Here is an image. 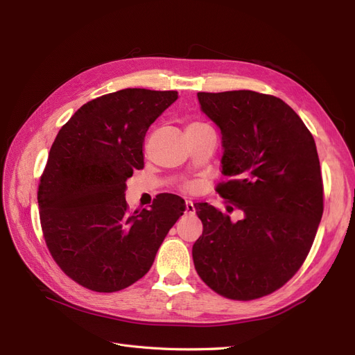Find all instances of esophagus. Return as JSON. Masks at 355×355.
<instances>
[{
  "instance_id": "esophagus-1",
  "label": "esophagus",
  "mask_w": 355,
  "mask_h": 355,
  "mask_svg": "<svg viewBox=\"0 0 355 355\" xmlns=\"http://www.w3.org/2000/svg\"><path fill=\"white\" fill-rule=\"evenodd\" d=\"M187 213H189V214H194L196 213L194 202H192L191 200H187Z\"/></svg>"
}]
</instances>
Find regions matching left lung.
<instances>
[{
    "instance_id": "obj_1",
    "label": "left lung",
    "mask_w": 355,
    "mask_h": 355,
    "mask_svg": "<svg viewBox=\"0 0 355 355\" xmlns=\"http://www.w3.org/2000/svg\"><path fill=\"white\" fill-rule=\"evenodd\" d=\"M222 136L220 197L243 211L232 222L197 202L202 234L192 245L201 280L237 300L270 295L292 278L323 216V180L313 135L275 96L250 90L197 93Z\"/></svg>"
}]
</instances>
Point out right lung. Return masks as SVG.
Segmentation results:
<instances>
[{"label":"right lung","mask_w":355,"mask_h":355,"mask_svg":"<svg viewBox=\"0 0 355 355\" xmlns=\"http://www.w3.org/2000/svg\"><path fill=\"white\" fill-rule=\"evenodd\" d=\"M178 92L124 89L75 112L49 153L38 187L42 232L73 282L111 293L142 278L184 200L159 194L149 210H127L125 182L144 168L145 135Z\"/></svg>","instance_id":"add662e5"}]
</instances>
